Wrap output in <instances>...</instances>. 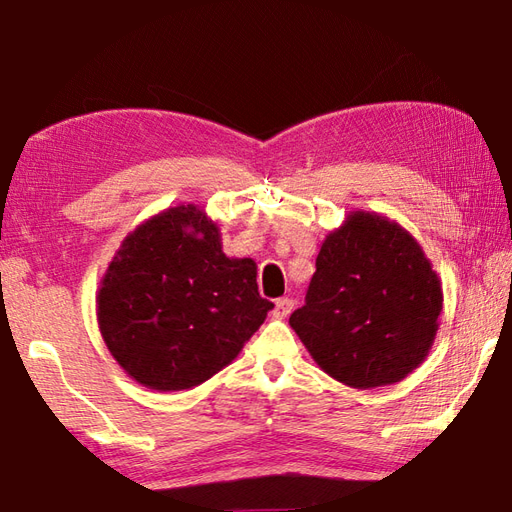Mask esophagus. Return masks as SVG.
<instances>
[{
    "label": "esophagus",
    "mask_w": 512,
    "mask_h": 512,
    "mask_svg": "<svg viewBox=\"0 0 512 512\" xmlns=\"http://www.w3.org/2000/svg\"><path fill=\"white\" fill-rule=\"evenodd\" d=\"M291 309H293V300L280 298V300H275L271 314H273V318H287L291 314Z\"/></svg>",
    "instance_id": "34e87169"
}]
</instances>
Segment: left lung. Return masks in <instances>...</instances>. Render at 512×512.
<instances>
[{"instance_id":"8db88e82","label":"left lung","mask_w":512,"mask_h":512,"mask_svg":"<svg viewBox=\"0 0 512 512\" xmlns=\"http://www.w3.org/2000/svg\"><path fill=\"white\" fill-rule=\"evenodd\" d=\"M440 309L443 289L418 241L386 216L352 212L325 237L289 325L329 377L375 388L427 359Z\"/></svg>"}]
</instances>
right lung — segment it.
Segmentation results:
<instances>
[{
	"instance_id": "obj_1",
	"label": "right lung",
	"mask_w": 512,
	"mask_h": 512,
	"mask_svg": "<svg viewBox=\"0 0 512 512\" xmlns=\"http://www.w3.org/2000/svg\"><path fill=\"white\" fill-rule=\"evenodd\" d=\"M273 302L250 257L230 259L196 205L169 207L121 241L97 320L115 361L153 391H185L235 361Z\"/></svg>"
}]
</instances>
